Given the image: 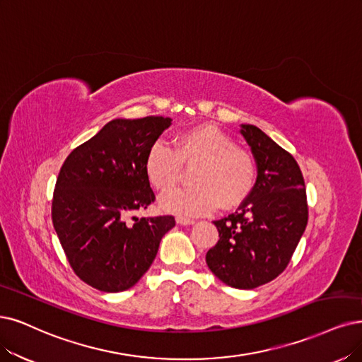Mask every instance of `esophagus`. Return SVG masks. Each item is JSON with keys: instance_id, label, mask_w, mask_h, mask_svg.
Here are the masks:
<instances>
[{"instance_id": "esophagus-1", "label": "esophagus", "mask_w": 362, "mask_h": 362, "mask_svg": "<svg viewBox=\"0 0 362 362\" xmlns=\"http://www.w3.org/2000/svg\"><path fill=\"white\" fill-rule=\"evenodd\" d=\"M176 222H177L179 225H194V223H195L194 219L185 218V216H177V218H176Z\"/></svg>"}]
</instances>
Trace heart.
I'll return each mask as SVG.
<instances>
[{"instance_id":"b5f03b06","label":"heart","mask_w":362,"mask_h":362,"mask_svg":"<svg viewBox=\"0 0 362 362\" xmlns=\"http://www.w3.org/2000/svg\"><path fill=\"white\" fill-rule=\"evenodd\" d=\"M176 151L155 141L147 151L144 170L158 191H168L180 179L185 164L202 163L194 173L192 188L164 194L159 206L179 216H202L215 210L238 206L255 185V163L235 147L234 140L215 125H197L182 131L174 140Z\"/></svg>"}]
</instances>
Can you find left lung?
Wrapping results in <instances>:
<instances>
[{
    "mask_svg": "<svg viewBox=\"0 0 362 362\" xmlns=\"http://www.w3.org/2000/svg\"><path fill=\"white\" fill-rule=\"evenodd\" d=\"M257 164V182L237 209L215 221L219 240L206 255L225 285L253 289L272 282L291 261L307 218L305 186L291 153L255 125H240Z\"/></svg>",
    "mask_w": 362,
    "mask_h": 362,
    "instance_id": "1",
    "label": "left lung"
}]
</instances>
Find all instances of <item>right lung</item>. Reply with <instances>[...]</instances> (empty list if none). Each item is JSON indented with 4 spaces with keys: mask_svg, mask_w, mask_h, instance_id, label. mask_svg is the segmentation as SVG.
Instances as JSON below:
<instances>
[{
    "mask_svg": "<svg viewBox=\"0 0 362 362\" xmlns=\"http://www.w3.org/2000/svg\"><path fill=\"white\" fill-rule=\"evenodd\" d=\"M170 117L113 119L66 156L52 202V222L74 273L103 292L136 285L152 265L173 216L128 218L155 202L147 151Z\"/></svg>",
    "mask_w": 362,
    "mask_h": 362,
    "instance_id": "add662e5",
    "label": "right lung"
}]
</instances>
